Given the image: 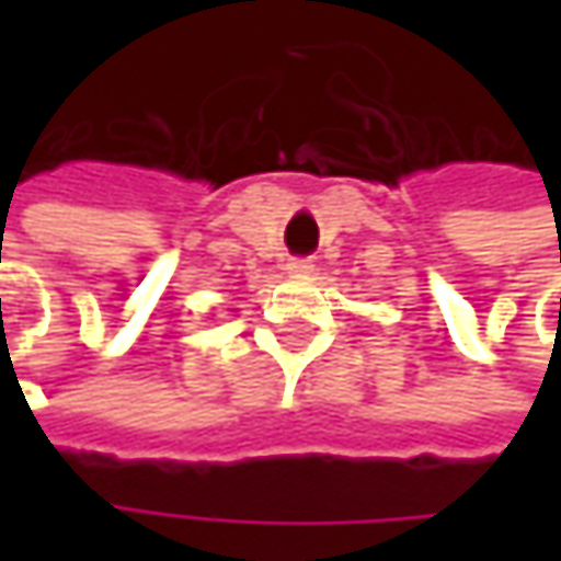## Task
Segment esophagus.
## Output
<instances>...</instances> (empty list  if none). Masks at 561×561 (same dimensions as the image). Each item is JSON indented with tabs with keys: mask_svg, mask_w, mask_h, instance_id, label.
<instances>
[{
	"mask_svg": "<svg viewBox=\"0 0 561 561\" xmlns=\"http://www.w3.org/2000/svg\"><path fill=\"white\" fill-rule=\"evenodd\" d=\"M312 259H290L287 262V274H293V277H306V274H312Z\"/></svg>",
	"mask_w": 561,
	"mask_h": 561,
	"instance_id": "1",
	"label": "esophagus"
}]
</instances>
